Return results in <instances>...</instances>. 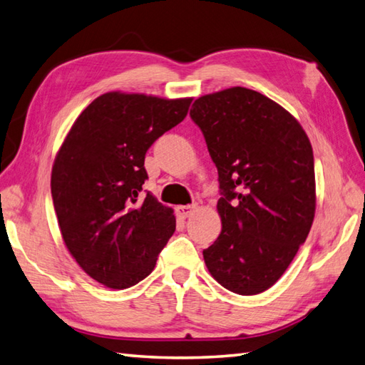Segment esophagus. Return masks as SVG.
Masks as SVG:
<instances>
[{
  "label": "esophagus",
  "instance_id": "1",
  "mask_svg": "<svg viewBox=\"0 0 365 365\" xmlns=\"http://www.w3.org/2000/svg\"><path fill=\"white\" fill-rule=\"evenodd\" d=\"M196 208H197V205H178L175 208V212H177L178 216H180V218L185 220V218H188V216L195 213Z\"/></svg>",
  "mask_w": 365,
  "mask_h": 365
}]
</instances>
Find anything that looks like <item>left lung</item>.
I'll return each instance as SVG.
<instances>
[{
  "label": "left lung",
  "mask_w": 365,
  "mask_h": 365,
  "mask_svg": "<svg viewBox=\"0 0 365 365\" xmlns=\"http://www.w3.org/2000/svg\"><path fill=\"white\" fill-rule=\"evenodd\" d=\"M218 168L221 234L204 250L224 289L273 287L315 216L312 145L299 122L267 96L242 86L199 97L190 111Z\"/></svg>",
  "instance_id": "8db88e82"
}]
</instances>
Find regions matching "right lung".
<instances>
[{
  "label": "right lung",
  "mask_w": 365,
  "mask_h": 365,
  "mask_svg": "<svg viewBox=\"0 0 365 365\" xmlns=\"http://www.w3.org/2000/svg\"><path fill=\"white\" fill-rule=\"evenodd\" d=\"M187 98L106 92L73 122L51 169L68 252L86 274L122 290L152 273L175 230L174 210L144 195L145 152L180 123Z\"/></svg>",
  "instance_id": "1"
}]
</instances>
